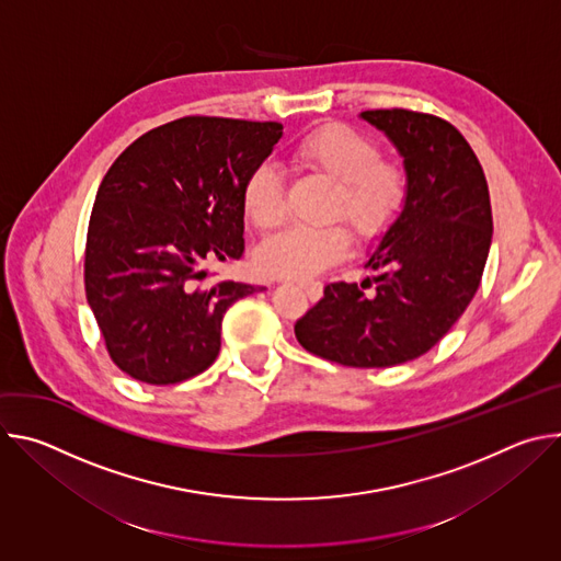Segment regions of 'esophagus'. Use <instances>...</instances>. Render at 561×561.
Masks as SVG:
<instances>
[{
	"label": "esophagus",
	"mask_w": 561,
	"mask_h": 561,
	"mask_svg": "<svg viewBox=\"0 0 561 561\" xmlns=\"http://www.w3.org/2000/svg\"><path fill=\"white\" fill-rule=\"evenodd\" d=\"M301 290L306 293V297L310 301H317L319 297H322V286H319V284H301Z\"/></svg>",
	"instance_id": "obj_1"
}]
</instances>
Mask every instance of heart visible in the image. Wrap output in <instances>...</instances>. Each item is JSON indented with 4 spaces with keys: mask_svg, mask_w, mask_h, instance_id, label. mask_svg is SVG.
Returning <instances> with one entry per match:
<instances>
[{
    "mask_svg": "<svg viewBox=\"0 0 561 561\" xmlns=\"http://www.w3.org/2000/svg\"><path fill=\"white\" fill-rule=\"evenodd\" d=\"M299 171L335 182L329 219H346L364 242H373L397 221L411 195L409 169L399 159L381 157L379 144L359 128L329 122L304 133L290 146ZM244 215L260 228H277L286 217V186L279 169L257 162L239 188ZM351 249L344 224L324 228L290 226L255 251V266L266 277L310 279L335 266Z\"/></svg>",
    "mask_w": 561,
    "mask_h": 561,
    "instance_id": "b5f03b06",
    "label": "heart"
}]
</instances>
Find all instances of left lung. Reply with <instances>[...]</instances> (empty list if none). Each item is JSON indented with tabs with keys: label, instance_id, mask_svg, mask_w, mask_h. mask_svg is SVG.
Here are the masks:
<instances>
[{
	"label": "left lung",
	"instance_id": "8db88e82",
	"mask_svg": "<svg viewBox=\"0 0 561 561\" xmlns=\"http://www.w3.org/2000/svg\"><path fill=\"white\" fill-rule=\"evenodd\" d=\"M362 117L404 154L411 195L366 264L381 275L329 284L295 337L329 362L386 368L428 353L461 317L484 275L493 210L482 164L450 122L407 108Z\"/></svg>",
	"mask_w": 561,
	"mask_h": 561
}]
</instances>
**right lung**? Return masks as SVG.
Instances as JSON below:
<instances>
[{
	"instance_id": "add662e5",
	"label": "right lung",
	"mask_w": 561,
	"mask_h": 561,
	"mask_svg": "<svg viewBox=\"0 0 561 561\" xmlns=\"http://www.w3.org/2000/svg\"><path fill=\"white\" fill-rule=\"evenodd\" d=\"M282 137L277 122L188 115L137 137L104 175L87 232L84 288L113 364L169 386L219 353L221 317L262 286L206 282L244 255L247 173Z\"/></svg>"
}]
</instances>
